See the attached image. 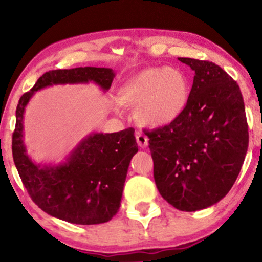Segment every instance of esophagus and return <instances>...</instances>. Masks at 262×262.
<instances>
[{
    "label": "esophagus",
    "instance_id": "esophagus-1",
    "mask_svg": "<svg viewBox=\"0 0 262 262\" xmlns=\"http://www.w3.org/2000/svg\"><path fill=\"white\" fill-rule=\"evenodd\" d=\"M136 141H137L138 145L141 146V148H145V146H148L149 139L145 135H143L142 132H138V134H136Z\"/></svg>",
    "mask_w": 262,
    "mask_h": 262
}]
</instances>
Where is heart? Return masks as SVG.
<instances>
[{"label": "heart", "instance_id": "1", "mask_svg": "<svg viewBox=\"0 0 262 262\" xmlns=\"http://www.w3.org/2000/svg\"><path fill=\"white\" fill-rule=\"evenodd\" d=\"M119 99L136 106V119L148 126H163L177 120L189 99V83L178 68L157 67L139 71L119 89Z\"/></svg>", "mask_w": 262, "mask_h": 262}]
</instances>
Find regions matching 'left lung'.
Returning <instances> with one entry per match:
<instances>
[{"mask_svg": "<svg viewBox=\"0 0 262 262\" xmlns=\"http://www.w3.org/2000/svg\"><path fill=\"white\" fill-rule=\"evenodd\" d=\"M178 59L194 71L187 106L146 136L160 194L193 212L214 205L235 184L248 150V125L238 84L221 67Z\"/></svg>", "mask_w": 262, "mask_h": 262, "instance_id": "1", "label": "left lung"}]
</instances>
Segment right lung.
<instances>
[{"label":"right lung","instance_id":"1","mask_svg":"<svg viewBox=\"0 0 262 262\" xmlns=\"http://www.w3.org/2000/svg\"><path fill=\"white\" fill-rule=\"evenodd\" d=\"M114 71L110 68H74L48 71L25 93L16 107L13 134L14 163L28 194L50 216L74 224L106 223L120 207L130 161L138 151L135 130L85 136L58 164L37 163L24 142V113L35 92L55 84H98L111 88Z\"/></svg>","mask_w":262,"mask_h":262}]
</instances>
